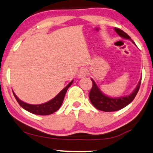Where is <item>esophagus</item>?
Masks as SVG:
<instances>
[{
  "label": "esophagus",
  "mask_w": 153,
  "mask_h": 153,
  "mask_svg": "<svg viewBox=\"0 0 153 153\" xmlns=\"http://www.w3.org/2000/svg\"><path fill=\"white\" fill-rule=\"evenodd\" d=\"M87 74L88 71L86 69H84H84H81L78 73V76L79 77V78H83V77L86 76V75H87Z\"/></svg>",
  "instance_id": "obj_1"
}]
</instances>
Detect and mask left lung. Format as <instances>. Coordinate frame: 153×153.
<instances>
[{
	"mask_svg": "<svg viewBox=\"0 0 153 153\" xmlns=\"http://www.w3.org/2000/svg\"><path fill=\"white\" fill-rule=\"evenodd\" d=\"M115 31L118 33V35L123 38L131 39L128 35H127L125 32L119 28L115 27ZM135 44V42H133ZM92 88L89 92V99L91 103L98 110L105 111V112H111V111H118L122 109L126 105H128L130 103L133 101L135 99V96L137 95L138 92L139 88H140L141 84V79L138 84L135 88V90L130 95L125 97H119V98H111L107 97L103 94L102 92L100 91L96 83L94 82L93 79H91Z\"/></svg>",
	"mask_w": 153,
	"mask_h": 153,
	"instance_id": "8db88e82",
	"label": "left lung"
}]
</instances>
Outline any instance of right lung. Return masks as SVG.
<instances>
[{"label": "right lung", "mask_w": 153, "mask_h": 153, "mask_svg": "<svg viewBox=\"0 0 153 153\" xmlns=\"http://www.w3.org/2000/svg\"><path fill=\"white\" fill-rule=\"evenodd\" d=\"M73 81L69 83L68 85L66 86L65 88H64V89H62L61 91L59 92L57 95L56 96L54 99L50 100L48 102L42 103V104L39 105H32V104H28L22 101L21 100H20L17 97V96L13 92V95H14L15 98L17 100L19 104L21 107H22L24 109H25L26 111H29V112L32 113V114H36V115H41V116H46V115H50L53 114V113L56 112V111L59 109L62 104L63 102L64 98L67 92V89L69 88V86L71 85Z\"/></svg>", "instance_id": "right-lung-1"}]
</instances>
